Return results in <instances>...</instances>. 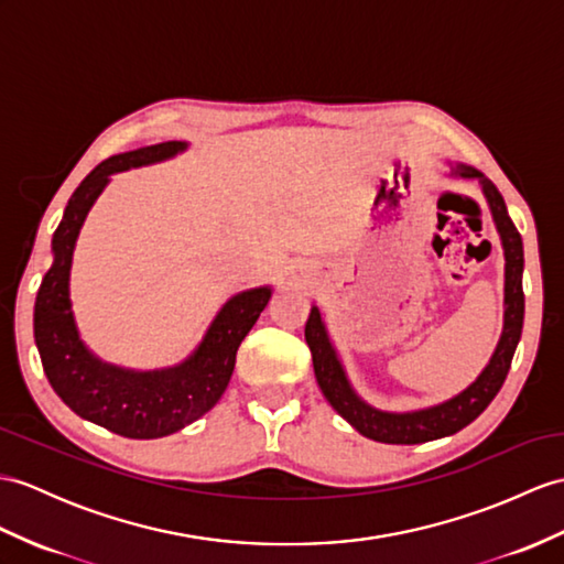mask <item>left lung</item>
Instances as JSON below:
<instances>
[{
	"mask_svg": "<svg viewBox=\"0 0 564 564\" xmlns=\"http://www.w3.org/2000/svg\"><path fill=\"white\" fill-rule=\"evenodd\" d=\"M452 178H476L492 223L500 235L502 253H505V313H502V333L498 347L492 351L490 361L480 370L471 386H466L455 397L445 402H437L414 411H386L361 400L359 392L354 390L345 366H341L339 354L329 339L323 315L318 306H311V315L306 321V341L313 356L315 380L325 394V400L333 404L337 414L354 425L364 437L376 443L388 445H419L437 441V437L455 435L466 429L474 419L484 414V409L492 402L502 388L510 370L514 349L521 337V325H524V290H521V274H524V246L521 237L507 213V205L500 191L490 178L478 172L471 164L447 162Z\"/></svg>",
	"mask_w": 564,
	"mask_h": 564,
	"instance_id": "obj_1",
	"label": "left lung"
}]
</instances>
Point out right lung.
I'll return each instance as SVG.
<instances>
[{
	"label": "right lung",
	"instance_id": "1",
	"mask_svg": "<svg viewBox=\"0 0 564 564\" xmlns=\"http://www.w3.org/2000/svg\"><path fill=\"white\" fill-rule=\"evenodd\" d=\"M184 150H188L186 141H167L100 162L66 203L52 237V268L35 299V345L52 390L80 419L133 441L172 435L208 414L229 386L239 345L272 296L270 284L229 296L196 349L174 366L135 370L107 364L80 339L68 280L76 241L90 208L112 174L172 160Z\"/></svg>",
	"mask_w": 564,
	"mask_h": 564
}]
</instances>
